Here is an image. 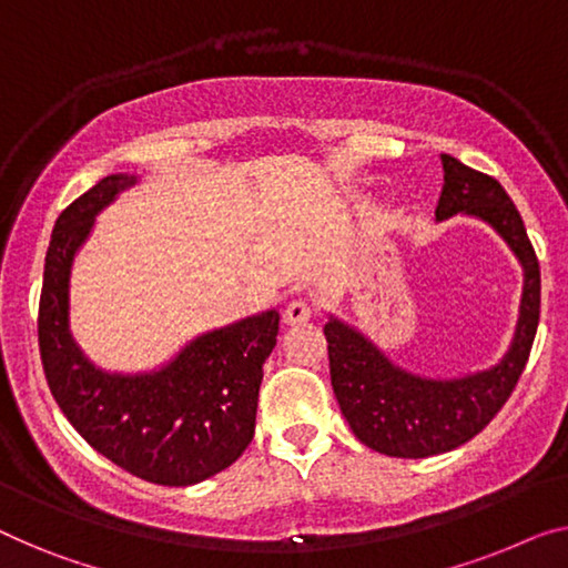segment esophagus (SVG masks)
Masks as SVG:
<instances>
[{
    "instance_id": "34e87169",
    "label": "esophagus",
    "mask_w": 568,
    "mask_h": 568,
    "mask_svg": "<svg viewBox=\"0 0 568 568\" xmlns=\"http://www.w3.org/2000/svg\"><path fill=\"white\" fill-rule=\"evenodd\" d=\"M313 318V306L306 298H295L285 306L283 311V324L285 326H301V324H308Z\"/></svg>"
}]
</instances>
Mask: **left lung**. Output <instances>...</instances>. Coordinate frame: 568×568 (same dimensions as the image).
I'll return each mask as SVG.
<instances>
[{"mask_svg": "<svg viewBox=\"0 0 568 568\" xmlns=\"http://www.w3.org/2000/svg\"><path fill=\"white\" fill-rule=\"evenodd\" d=\"M436 222L456 214L493 226L523 267L518 324L497 365L459 377H423L387 357L367 334L328 313L332 387L362 444L397 459H426L467 444L497 416L526 369L540 316V267L526 224L495 178L442 155Z\"/></svg>", "mask_w": 568, "mask_h": 568, "instance_id": "1", "label": "left lung"}]
</instances>
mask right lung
<instances>
[{"instance_id": "right-lung-1", "label": "right lung", "mask_w": 568, "mask_h": 568, "mask_svg": "<svg viewBox=\"0 0 568 568\" xmlns=\"http://www.w3.org/2000/svg\"><path fill=\"white\" fill-rule=\"evenodd\" d=\"M138 183L132 173L101 178L58 216L42 273L40 357L55 403L101 456L155 485L189 487L232 467L255 436L262 365L281 313L203 332L152 369L94 365L71 332L73 262L101 211Z\"/></svg>"}]
</instances>
